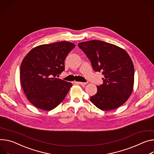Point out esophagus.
I'll return each instance as SVG.
<instances>
[{
    "label": "esophagus",
    "mask_w": 154,
    "mask_h": 154,
    "mask_svg": "<svg viewBox=\"0 0 154 154\" xmlns=\"http://www.w3.org/2000/svg\"><path fill=\"white\" fill-rule=\"evenodd\" d=\"M75 83H76V84H79V85H85L87 84V83L80 82H75Z\"/></svg>",
    "instance_id": "obj_1"
}]
</instances>
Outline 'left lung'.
<instances>
[{
    "instance_id": "8db88e82",
    "label": "left lung",
    "mask_w": 154,
    "mask_h": 154,
    "mask_svg": "<svg viewBox=\"0 0 154 154\" xmlns=\"http://www.w3.org/2000/svg\"><path fill=\"white\" fill-rule=\"evenodd\" d=\"M78 46L90 59L94 71L103 72V83L97 86L91 103L103 110L117 109L131 96L134 86L133 61L124 49L106 42L93 40Z\"/></svg>"
}]
</instances>
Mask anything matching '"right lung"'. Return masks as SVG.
Here are the masks:
<instances>
[{"instance_id": "obj_1", "label": "right lung", "mask_w": 154, "mask_h": 154, "mask_svg": "<svg viewBox=\"0 0 154 154\" xmlns=\"http://www.w3.org/2000/svg\"><path fill=\"white\" fill-rule=\"evenodd\" d=\"M75 45L66 41L32 48L20 66L21 84L27 100L35 107L51 110L65 98L72 83L56 77L64 70V60Z\"/></svg>"}]
</instances>
